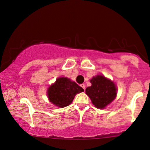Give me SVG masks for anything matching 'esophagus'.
Masks as SVG:
<instances>
[{
	"label": "esophagus",
	"instance_id": "1",
	"mask_svg": "<svg viewBox=\"0 0 150 150\" xmlns=\"http://www.w3.org/2000/svg\"><path fill=\"white\" fill-rule=\"evenodd\" d=\"M81 87L82 88H83V89L84 90H85V85H84V84H81Z\"/></svg>",
	"mask_w": 150,
	"mask_h": 150
}]
</instances>
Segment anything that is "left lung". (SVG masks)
Wrapping results in <instances>:
<instances>
[{"label": "left lung", "mask_w": 150, "mask_h": 150, "mask_svg": "<svg viewBox=\"0 0 150 150\" xmlns=\"http://www.w3.org/2000/svg\"><path fill=\"white\" fill-rule=\"evenodd\" d=\"M90 82L91 86L87 87L85 92L96 107L104 108L115 98V85L104 76H96Z\"/></svg>", "instance_id": "obj_1"}]
</instances>
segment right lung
I'll use <instances>...</instances> for the list:
<instances>
[{"mask_svg": "<svg viewBox=\"0 0 150 150\" xmlns=\"http://www.w3.org/2000/svg\"><path fill=\"white\" fill-rule=\"evenodd\" d=\"M84 89L67 78H59L54 85L49 87L48 96L50 101L59 107L69 105L77 93Z\"/></svg>", "mask_w": 150, "mask_h": 150, "instance_id": "1", "label": "right lung"}]
</instances>
